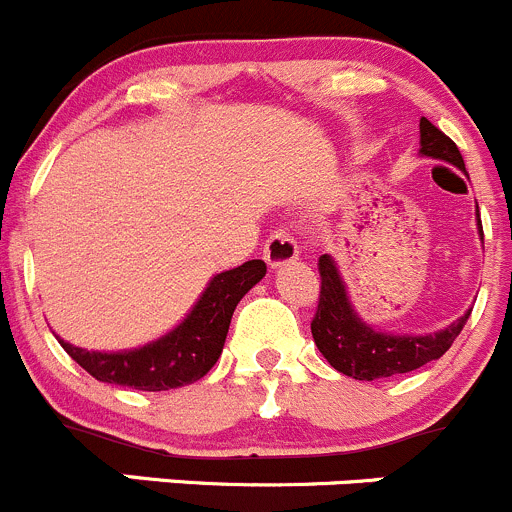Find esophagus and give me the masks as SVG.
<instances>
[{
    "label": "esophagus",
    "instance_id": "34e87169",
    "mask_svg": "<svg viewBox=\"0 0 512 512\" xmlns=\"http://www.w3.org/2000/svg\"><path fill=\"white\" fill-rule=\"evenodd\" d=\"M263 258H266V263L271 268L286 266V263L298 258V244L286 229H276L268 236L266 246H263Z\"/></svg>",
    "mask_w": 512,
    "mask_h": 512
}]
</instances>
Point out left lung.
Instances as JSON below:
<instances>
[{"label": "left lung", "instance_id": "left-lung-1", "mask_svg": "<svg viewBox=\"0 0 512 512\" xmlns=\"http://www.w3.org/2000/svg\"><path fill=\"white\" fill-rule=\"evenodd\" d=\"M421 154L430 159L448 161L465 171L463 156L450 136H445L438 126H433L423 116L421 119ZM478 231L483 236V224L478 214ZM318 273H321V293H318L316 316L311 321L313 341L328 363L343 376L356 381H376V378L398 376V373L416 371L443 356L458 333L463 331L470 311H465L458 321L438 333L426 336H393L381 333L363 323L348 301L346 283L338 273L336 261L323 254L318 258Z\"/></svg>", "mask_w": 512, "mask_h": 512}]
</instances>
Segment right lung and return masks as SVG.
Listing matches in <instances>:
<instances>
[{"instance_id":"obj_1","label":"right lung","mask_w":512,"mask_h":512,"mask_svg":"<svg viewBox=\"0 0 512 512\" xmlns=\"http://www.w3.org/2000/svg\"><path fill=\"white\" fill-rule=\"evenodd\" d=\"M263 276L266 263L261 258L216 273L189 316L174 331L134 351L99 353L72 346L62 338L59 343L96 381L136 391H171L189 386L204 378L219 361L236 306Z\"/></svg>"}]
</instances>
